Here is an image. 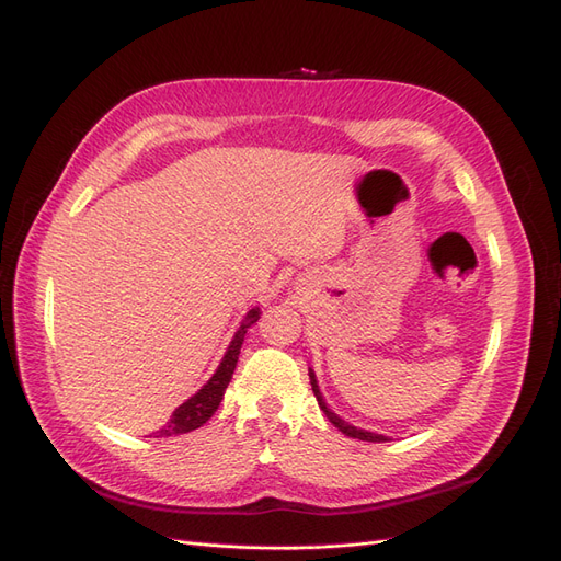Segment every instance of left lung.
Listing matches in <instances>:
<instances>
[{
	"mask_svg": "<svg viewBox=\"0 0 561 561\" xmlns=\"http://www.w3.org/2000/svg\"><path fill=\"white\" fill-rule=\"evenodd\" d=\"M308 374H310V386H312V392H314V397H317V402H319V409H322L324 413H327V419L339 427L343 435H347V437H352V439H362V442H388V437L386 435H378V432H371V430H362V427H355V425H350L347 421H343L339 413H333L331 409H329V404H327V399H324V394H322V390H319V386H317V376H314V371L312 369H308Z\"/></svg>",
	"mask_w": 561,
	"mask_h": 561,
	"instance_id": "left-lung-1",
	"label": "left lung"
}]
</instances>
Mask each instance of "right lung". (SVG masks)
<instances>
[{"label": "right lung", "mask_w": 561, "mask_h": 561, "mask_svg": "<svg viewBox=\"0 0 561 561\" xmlns=\"http://www.w3.org/2000/svg\"><path fill=\"white\" fill-rule=\"evenodd\" d=\"M259 317H261V308H251L247 312V317L242 319V324H239V329L234 331L232 341L226 350V355H222L216 374L204 382L202 390H197L190 399H185V402L171 413L169 423L162 430H157L154 437L183 435V432L197 430L211 419V415L218 409V404H220L222 394H226L228 382L232 380L234 366H237V359H239V350H242V343H244V335L255 322H259Z\"/></svg>", "instance_id": "1"}]
</instances>
